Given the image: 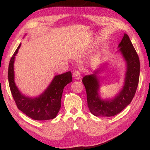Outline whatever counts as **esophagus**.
Here are the masks:
<instances>
[{
    "instance_id": "1",
    "label": "esophagus",
    "mask_w": 150,
    "mask_h": 150,
    "mask_svg": "<svg viewBox=\"0 0 150 150\" xmlns=\"http://www.w3.org/2000/svg\"><path fill=\"white\" fill-rule=\"evenodd\" d=\"M73 78L75 79L76 80L79 79L81 78V73L79 71H75L73 73Z\"/></svg>"
}]
</instances>
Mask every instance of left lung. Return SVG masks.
Wrapping results in <instances>:
<instances>
[{
  "mask_svg": "<svg viewBox=\"0 0 150 150\" xmlns=\"http://www.w3.org/2000/svg\"><path fill=\"white\" fill-rule=\"evenodd\" d=\"M118 48V52L125 61L126 73L123 87L116 95L106 99L100 97V83L97 75L107 63L101 65L94 71L93 74L85 75L82 80L87 92L88 107L91 112L96 116L110 117L118 115L130 105L138 87L140 71L139 59L126 34H124Z\"/></svg>",
  "mask_w": 150,
  "mask_h": 150,
  "instance_id": "left-lung-1",
  "label": "left lung"
}]
</instances>
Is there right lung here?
<instances>
[{
  "mask_svg": "<svg viewBox=\"0 0 150 150\" xmlns=\"http://www.w3.org/2000/svg\"><path fill=\"white\" fill-rule=\"evenodd\" d=\"M21 46L20 44L10 61L8 78L10 88L18 108L35 120H50L56 117L61 108L63 88L72 81L71 71L55 75L44 92L35 97H30L20 92L14 81V63Z\"/></svg>",
  "mask_w": 150,
  "mask_h": 150,
  "instance_id": "1",
  "label": "right lung"
}]
</instances>
